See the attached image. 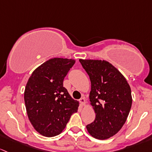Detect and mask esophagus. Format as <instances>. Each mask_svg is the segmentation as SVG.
I'll list each match as a JSON object with an SVG mask.
<instances>
[{"instance_id": "esophagus-1", "label": "esophagus", "mask_w": 152, "mask_h": 152, "mask_svg": "<svg viewBox=\"0 0 152 152\" xmlns=\"http://www.w3.org/2000/svg\"><path fill=\"white\" fill-rule=\"evenodd\" d=\"M79 102H80V103L81 104V105H84V104H85V103H86L85 98H84V97L80 98V100H79Z\"/></svg>"}]
</instances>
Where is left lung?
<instances>
[{
    "label": "left lung",
    "instance_id": "left-lung-1",
    "mask_svg": "<svg viewBox=\"0 0 152 152\" xmlns=\"http://www.w3.org/2000/svg\"><path fill=\"white\" fill-rule=\"evenodd\" d=\"M79 61L90 77L89 99L96 113L94 121L86 126L87 130L95 138L105 140L116 134L126 122L132 102L130 86L109 62Z\"/></svg>",
    "mask_w": 152,
    "mask_h": 152
}]
</instances>
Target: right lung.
Wrapping results in <instances>:
<instances>
[{
	"label": "right lung",
	"instance_id": "right-lung-1",
	"mask_svg": "<svg viewBox=\"0 0 152 152\" xmlns=\"http://www.w3.org/2000/svg\"><path fill=\"white\" fill-rule=\"evenodd\" d=\"M75 63L73 59H50L33 72L26 84L24 100L28 116L34 129L45 137L60 134L77 111L79 102L63 86Z\"/></svg>",
	"mask_w": 152,
	"mask_h": 152
}]
</instances>
